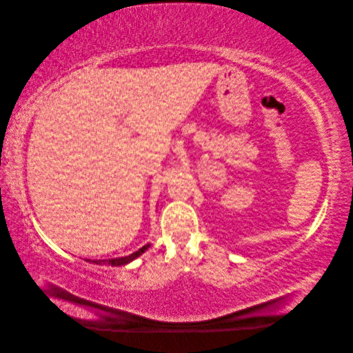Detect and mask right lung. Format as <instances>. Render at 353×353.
<instances>
[{
	"label": "right lung",
	"mask_w": 353,
	"mask_h": 353,
	"mask_svg": "<svg viewBox=\"0 0 353 353\" xmlns=\"http://www.w3.org/2000/svg\"><path fill=\"white\" fill-rule=\"evenodd\" d=\"M150 243H147L145 245H143L141 249H138L137 252L131 253L130 256H123V258H113V259H101V261H90L87 259V262H91V263H95V265H112V266H122V265H126L132 262L134 259H137L138 256H141L148 248H150Z\"/></svg>",
	"instance_id": "add662e5"
}]
</instances>
